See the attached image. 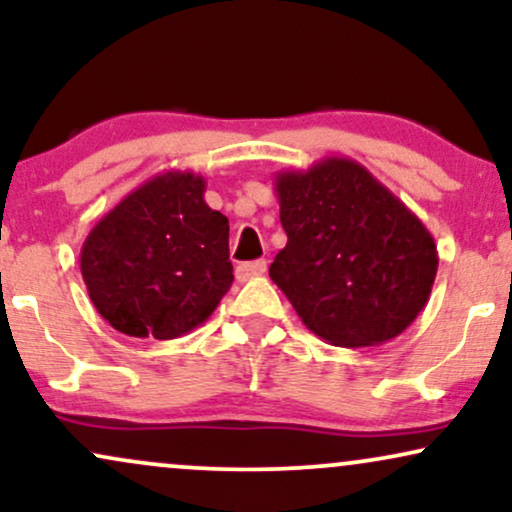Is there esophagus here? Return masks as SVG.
Instances as JSON below:
<instances>
[{
  "instance_id": "1",
  "label": "esophagus",
  "mask_w": 512,
  "mask_h": 512,
  "mask_svg": "<svg viewBox=\"0 0 512 512\" xmlns=\"http://www.w3.org/2000/svg\"><path fill=\"white\" fill-rule=\"evenodd\" d=\"M267 272V262L264 260H255V262H243L236 267V279L238 281H250L255 276H262Z\"/></svg>"
}]
</instances>
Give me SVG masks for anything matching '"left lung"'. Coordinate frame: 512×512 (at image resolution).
I'll return each instance as SVG.
<instances>
[{
  "label": "left lung",
  "mask_w": 512,
  "mask_h": 512,
  "mask_svg": "<svg viewBox=\"0 0 512 512\" xmlns=\"http://www.w3.org/2000/svg\"><path fill=\"white\" fill-rule=\"evenodd\" d=\"M274 190L288 243L269 276L307 329L338 348L381 346L403 334L439 269L422 219L348 157L279 171Z\"/></svg>",
  "instance_id": "left-lung-1"
}]
</instances>
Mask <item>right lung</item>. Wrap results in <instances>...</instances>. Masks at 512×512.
Masks as SVG:
<instances>
[{"label": "right lung", "mask_w": 512, "mask_h": 512, "mask_svg": "<svg viewBox=\"0 0 512 512\" xmlns=\"http://www.w3.org/2000/svg\"><path fill=\"white\" fill-rule=\"evenodd\" d=\"M205 178H147L92 226L80 274L116 331L169 341L207 322L233 283L229 219L205 202Z\"/></svg>", "instance_id": "right-lung-1"}]
</instances>
